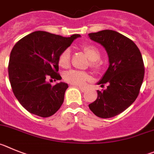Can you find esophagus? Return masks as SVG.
<instances>
[{
	"label": "esophagus",
	"instance_id": "esophagus-1",
	"mask_svg": "<svg viewBox=\"0 0 154 154\" xmlns=\"http://www.w3.org/2000/svg\"><path fill=\"white\" fill-rule=\"evenodd\" d=\"M79 87V89L82 91V92H85L86 91V87Z\"/></svg>",
	"mask_w": 154,
	"mask_h": 154
}]
</instances>
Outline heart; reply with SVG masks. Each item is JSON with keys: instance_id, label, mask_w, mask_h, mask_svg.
<instances>
[{"instance_id": "1", "label": "heart", "mask_w": 154, "mask_h": 154, "mask_svg": "<svg viewBox=\"0 0 154 154\" xmlns=\"http://www.w3.org/2000/svg\"><path fill=\"white\" fill-rule=\"evenodd\" d=\"M83 51L85 52L91 61V67L94 70H98L100 69L101 65L99 62L100 57V50L95 45L93 44H84L81 46ZM70 58H71V52L69 48L63 50L58 57V64L62 68H67L70 64ZM90 76L85 71L72 70L65 73L63 75V79L67 83L74 85L83 86L85 84L86 81L89 80Z\"/></svg>"}]
</instances>
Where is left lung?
Instances as JSON below:
<instances>
[{
    "mask_svg": "<svg viewBox=\"0 0 154 154\" xmlns=\"http://www.w3.org/2000/svg\"><path fill=\"white\" fill-rule=\"evenodd\" d=\"M88 35L104 47L110 62L98 83L109 85L103 91H97V98L89 108L100 118H110L124 111L139 95L144 77L143 60L134 41L117 31L104 30Z\"/></svg>",
    "mask_w": 154,
    "mask_h": 154,
    "instance_id": "obj_1",
    "label": "left lung"
}]
</instances>
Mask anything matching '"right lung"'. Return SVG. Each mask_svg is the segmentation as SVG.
Segmentation results:
<instances>
[{
    "label": "right lung",
    "instance_id": "add662e5",
    "mask_svg": "<svg viewBox=\"0 0 154 154\" xmlns=\"http://www.w3.org/2000/svg\"><path fill=\"white\" fill-rule=\"evenodd\" d=\"M79 37H64L39 30L15 44L10 55L9 80L14 96L30 113L48 117L60 109L68 85L60 82L51 86L48 80L61 79L58 57Z\"/></svg>",
    "mask_w": 154,
    "mask_h": 154
}]
</instances>
